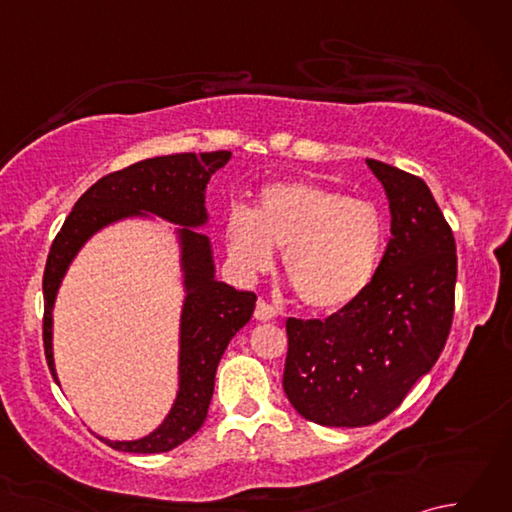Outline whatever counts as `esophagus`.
I'll return each instance as SVG.
<instances>
[{"label": "esophagus", "mask_w": 512, "mask_h": 512, "mask_svg": "<svg viewBox=\"0 0 512 512\" xmlns=\"http://www.w3.org/2000/svg\"><path fill=\"white\" fill-rule=\"evenodd\" d=\"M275 317H279V312L270 306V303H266L264 299H259L257 301V308H255V319L257 321H270V319H275Z\"/></svg>", "instance_id": "obj_1"}]
</instances>
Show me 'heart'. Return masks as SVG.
I'll use <instances>...</instances> for the list:
<instances>
[{"label": "heart", "mask_w": 512, "mask_h": 512, "mask_svg": "<svg viewBox=\"0 0 512 512\" xmlns=\"http://www.w3.org/2000/svg\"><path fill=\"white\" fill-rule=\"evenodd\" d=\"M226 246L244 275L281 266L303 306L334 312L363 295L383 253V220L372 204L310 182L270 184L255 211L233 206Z\"/></svg>", "instance_id": "1"}]
</instances>
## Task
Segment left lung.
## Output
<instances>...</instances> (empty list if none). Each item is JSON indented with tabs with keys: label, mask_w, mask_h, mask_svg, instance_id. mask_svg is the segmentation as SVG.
Segmentation results:
<instances>
[{
	"label": "left lung",
	"mask_w": 512,
	"mask_h": 512,
	"mask_svg": "<svg viewBox=\"0 0 512 512\" xmlns=\"http://www.w3.org/2000/svg\"><path fill=\"white\" fill-rule=\"evenodd\" d=\"M383 184L391 239L372 284L328 319H288L284 391L323 427H367L394 411L440 358L453 321L458 255L422 178L367 158Z\"/></svg>",
	"instance_id": "obj_1"
}]
</instances>
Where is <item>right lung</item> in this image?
<instances>
[{
	"mask_svg": "<svg viewBox=\"0 0 512 512\" xmlns=\"http://www.w3.org/2000/svg\"><path fill=\"white\" fill-rule=\"evenodd\" d=\"M231 160V151L173 154L140 160L114 171L85 191L54 237L43 273V347L54 383L59 385L52 352V310L74 257L88 239L123 220H160L176 224L184 301L180 312L178 394L158 427L138 440H107L116 451L165 453L187 442L209 411L215 372L233 336L253 317L255 292L235 290L215 279L206 184Z\"/></svg>",
	"mask_w": 512,
	"mask_h": 512,
	"instance_id": "right-lung-1",
	"label": "right lung"
}]
</instances>
